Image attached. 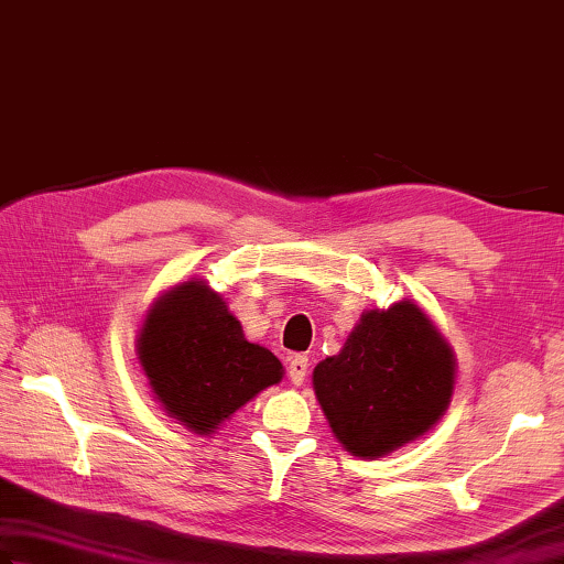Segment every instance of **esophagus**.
Here are the masks:
<instances>
[{
  "mask_svg": "<svg viewBox=\"0 0 564 564\" xmlns=\"http://www.w3.org/2000/svg\"><path fill=\"white\" fill-rule=\"evenodd\" d=\"M307 371H310V359L302 357V354H297V357L290 359V381L294 383V387H302V381L307 379Z\"/></svg>",
  "mask_w": 564,
  "mask_h": 564,
  "instance_id": "34e87169",
  "label": "esophagus"
}]
</instances>
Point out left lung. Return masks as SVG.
Wrapping results in <instances>:
<instances>
[{"mask_svg":"<svg viewBox=\"0 0 564 564\" xmlns=\"http://www.w3.org/2000/svg\"><path fill=\"white\" fill-rule=\"evenodd\" d=\"M312 387L334 438L377 460L426 436L448 411L456 357L429 314L401 300L361 312L341 351L314 367Z\"/></svg>","mask_w":564,"mask_h":564,"instance_id":"8db88e82","label":"left lung"}]
</instances>
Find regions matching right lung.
Instances as JSON below:
<instances>
[{
  "instance_id": "1",
  "label": "right lung",
  "mask_w": 564,
  "mask_h": 564,
  "mask_svg": "<svg viewBox=\"0 0 564 564\" xmlns=\"http://www.w3.org/2000/svg\"><path fill=\"white\" fill-rule=\"evenodd\" d=\"M135 359L153 399L197 436H213L284 377L282 361L247 341L223 294L197 276L153 300L138 329Z\"/></svg>"
}]
</instances>
